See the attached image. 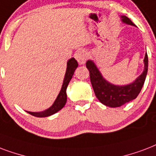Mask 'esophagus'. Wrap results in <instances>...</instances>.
Here are the masks:
<instances>
[{
  "instance_id": "obj_1",
  "label": "esophagus",
  "mask_w": 156,
  "mask_h": 156,
  "mask_svg": "<svg viewBox=\"0 0 156 156\" xmlns=\"http://www.w3.org/2000/svg\"><path fill=\"white\" fill-rule=\"evenodd\" d=\"M75 58L80 65H83V64H85L87 59V53L85 50H79L76 53Z\"/></svg>"
}]
</instances>
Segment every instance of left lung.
Wrapping results in <instances>:
<instances>
[{
    "instance_id": "8db88e82",
    "label": "left lung",
    "mask_w": 156,
    "mask_h": 156,
    "mask_svg": "<svg viewBox=\"0 0 156 156\" xmlns=\"http://www.w3.org/2000/svg\"><path fill=\"white\" fill-rule=\"evenodd\" d=\"M122 22L135 26L133 23L125 15L121 16ZM144 70L141 75L134 81L125 86H116L107 82L100 73L96 65L92 60H87L86 66L90 73V79L93 87L94 92L97 99L102 104L110 107H119L127 102L136 99L141 91L146 80L148 70V56L146 54L144 58Z\"/></svg>"
}]
</instances>
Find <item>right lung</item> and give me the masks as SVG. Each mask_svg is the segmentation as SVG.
I'll list each match as a JSON object with an SVG mask.
<instances>
[{
  "label": "right lung",
  "instance_id": "1",
  "mask_svg": "<svg viewBox=\"0 0 156 156\" xmlns=\"http://www.w3.org/2000/svg\"><path fill=\"white\" fill-rule=\"evenodd\" d=\"M78 62L74 58H71L69 59L67 62V69H66V73H65V78H64V82H63L62 87L61 90L59 91L58 97L55 101L51 106L48 108L47 110L41 111V112H30V111H27L28 114L35 116V117H48L50 115H52L58 112L59 110L62 109L63 107L65 106V103L67 101V94H66V89L69 83L71 78L73 77L74 71L78 67Z\"/></svg>",
  "mask_w": 156,
  "mask_h": 156
}]
</instances>
